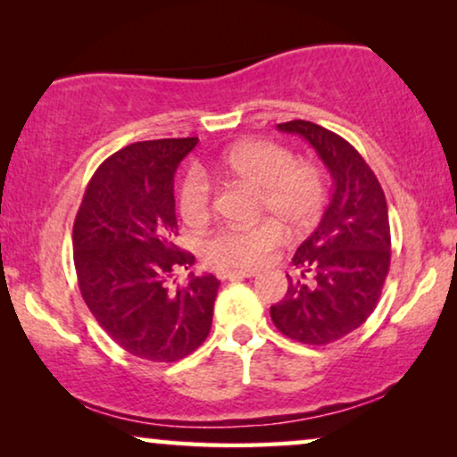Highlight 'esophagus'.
Segmentation results:
<instances>
[{"instance_id":"34e87169","label":"esophagus","mask_w":457,"mask_h":457,"mask_svg":"<svg viewBox=\"0 0 457 457\" xmlns=\"http://www.w3.org/2000/svg\"><path fill=\"white\" fill-rule=\"evenodd\" d=\"M255 270H218L216 277L220 280H237V278H253Z\"/></svg>"}]
</instances>
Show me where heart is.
Here are the masks:
<instances>
[{
	"instance_id": "obj_1",
	"label": "heart",
	"mask_w": 457,
	"mask_h": 457,
	"mask_svg": "<svg viewBox=\"0 0 457 457\" xmlns=\"http://www.w3.org/2000/svg\"><path fill=\"white\" fill-rule=\"evenodd\" d=\"M216 168L258 189V214H270L252 227H228L204 241L202 255L218 268H258L285 241V228L303 235L327 204V177L312 162H297L291 149L274 141H241L222 154ZM177 202L187 224H204L214 210V185L202 168H189L179 183ZM278 220L274 221L273 218Z\"/></svg>"
}]
</instances>
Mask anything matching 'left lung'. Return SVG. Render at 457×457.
<instances>
[{"label":"left lung","mask_w":457,"mask_h":457,"mask_svg":"<svg viewBox=\"0 0 457 457\" xmlns=\"http://www.w3.org/2000/svg\"><path fill=\"white\" fill-rule=\"evenodd\" d=\"M303 137L333 177V195L314 233L297 247L287 295L270 308L289 339L328 345L360 328L377 308L391 266L386 199L377 174L352 143L308 120L278 124Z\"/></svg>","instance_id":"left-lung-1"}]
</instances>
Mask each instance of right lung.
Instances as JSON below:
<instances>
[{
    "mask_svg": "<svg viewBox=\"0 0 457 457\" xmlns=\"http://www.w3.org/2000/svg\"><path fill=\"white\" fill-rule=\"evenodd\" d=\"M197 145L187 139L137 141L104 160L74 218L72 247L87 308L124 352L177 361L205 341L218 278L193 277L168 291L166 280L195 258L174 243V172Z\"/></svg>",
    "mask_w": 457,
    "mask_h": 457,
    "instance_id": "right-lung-1",
    "label": "right lung"
}]
</instances>
